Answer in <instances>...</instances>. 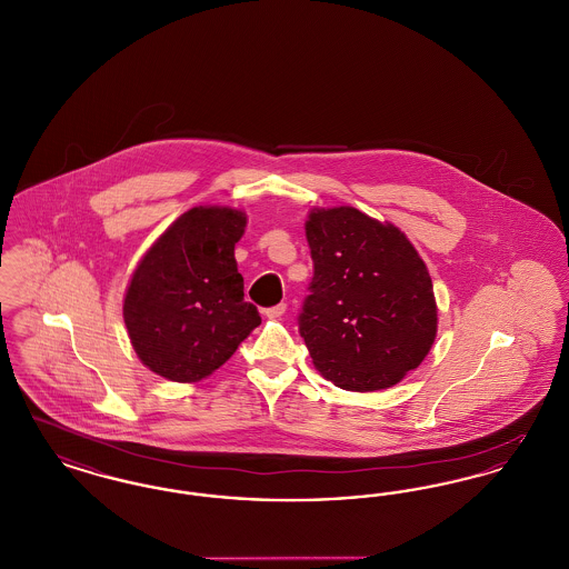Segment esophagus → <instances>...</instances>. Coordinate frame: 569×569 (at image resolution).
Returning <instances> with one entry per match:
<instances>
[{
	"label": "esophagus",
	"mask_w": 569,
	"mask_h": 569,
	"mask_svg": "<svg viewBox=\"0 0 569 569\" xmlns=\"http://www.w3.org/2000/svg\"><path fill=\"white\" fill-rule=\"evenodd\" d=\"M286 313V302H279V305H274V307H269V309H264V316L267 318H271V320H277V318H281Z\"/></svg>",
	"instance_id": "esophagus-1"
}]
</instances>
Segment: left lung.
<instances>
[{
  "mask_svg": "<svg viewBox=\"0 0 569 569\" xmlns=\"http://www.w3.org/2000/svg\"><path fill=\"white\" fill-rule=\"evenodd\" d=\"M313 260L298 332L313 365L343 390L401 381L431 350L437 307L429 271L406 234L358 209L311 211Z\"/></svg>",
  "mask_w": 569,
  "mask_h": 569,
  "instance_id": "left-lung-1",
  "label": "left lung"
}]
</instances>
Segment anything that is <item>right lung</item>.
<instances>
[{"mask_svg": "<svg viewBox=\"0 0 569 569\" xmlns=\"http://www.w3.org/2000/svg\"><path fill=\"white\" fill-rule=\"evenodd\" d=\"M244 223L241 211L196 207L138 264L123 320L138 358L158 376L207 378L260 325L256 305L243 298L234 260Z\"/></svg>", "mask_w": 569, "mask_h": 569, "instance_id": "obj_1", "label": "right lung"}]
</instances>
